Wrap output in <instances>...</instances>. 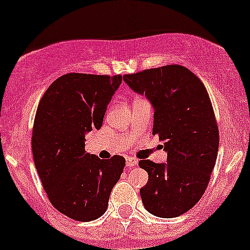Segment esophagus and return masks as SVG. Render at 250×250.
<instances>
[{
    "label": "esophagus",
    "mask_w": 250,
    "mask_h": 250,
    "mask_svg": "<svg viewBox=\"0 0 250 250\" xmlns=\"http://www.w3.org/2000/svg\"><path fill=\"white\" fill-rule=\"evenodd\" d=\"M138 165V160L134 157H128L127 158V167L128 168H133L134 166Z\"/></svg>",
    "instance_id": "1"
}]
</instances>
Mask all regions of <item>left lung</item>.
I'll use <instances>...</instances> for the list:
<instances>
[{
    "label": "left lung",
    "mask_w": 250,
    "mask_h": 250,
    "mask_svg": "<svg viewBox=\"0 0 250 250\" xmlns=\"http://www.w3.org/2000/svg\"><path fill=\"white\" fill-rule=\"evenodd\" d=\"M123 78L152 103V134L168 152L167 163L139 161L148 174L141 201L153 215L175 218L201 200L218 157L219 129L210 98L202 81L178 64Z\"/></svg>",
    "instance_id": "left-lung-1"
}]
</instances>
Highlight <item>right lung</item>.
Listing matches in <instances>:
<instances>
[{
	"mask_svg": "<svg viewBox=\"0 0 250 250\" xmlns=\"http://www.w3.org/2000/svg\"><path fill=\"white\" fill-rule=\"evenodd\" d=\"M122 76L62 75L44 92L32 127V155L42 186L58 211L90 221L106 211L125 160H100L84 150V134L102 128Z\"/></svg>",
	"mask_w": 250,
	"mask_h": 250,
	"instance_id": "obj_1",
	"label": "right lung"
}]
</instances>
